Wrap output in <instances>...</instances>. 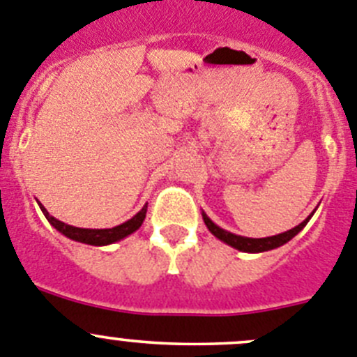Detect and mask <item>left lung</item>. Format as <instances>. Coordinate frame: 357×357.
Segmentation results:
<instances>
[{"mask_svg": "<svg viewBox=\"0 0 357 357\" xmlns=\"http://www.w3.org/2000/svg\"><path fill=\"white\" fill-rule=\"evenodd\" d=\"M315 209L312 211V215L308 216V218H305L299 225H296L294 229H291V231H285L282 232V234H276V236H269V238H245V236H238V234H232V232L225 231V229L218 227V225L213 222L211 218H209L208 215H206L204 211H202V220H204L206 227L209 229V232H211L215 238H218L220 241L227 243L229 246H232V248L239 250V252H248V254H261V252H268V250H275L278 248V246L285 245V243L291 241L292 238H294L296 234H299V232L303 231V227H305L306 224L310 222V218L314 216Z\"/></svg>", "mask_w": 357, "mask_h": 357, "instance_id": "8db88e82", "label": "left lung"}]
</instances>
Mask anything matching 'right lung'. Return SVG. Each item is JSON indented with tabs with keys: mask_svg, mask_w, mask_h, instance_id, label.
I'll return each mask as SVG.
<instances>
[{
	"mask_svg": "<svg viewBox=\"0 0 357 357\" xmlns=\"http://www.w3.org/2000/svg\"><path fill=\"white\" fill-rule=\"evenodd\" d=\"M38 206L40 209H42L43 215H45V218L49 220V224H51L56 231H59L63 236L73 239V241L86 243V245H93V246L112 245V243L121 241V239L126 238V236L133 234V232L137 231V229L142 225V222H144L146 218V211H148V204H144L137 215H133L132 218L126 220L125 224L116 225V227L112 229H81V227H73V225L65 224V222H61V220L49 215L47 209L43 208L40 202Z\"/></svg>",
	"mask_w": 357,
	"mask_h": 357,
	"instance_id": "obj_1",
	"label": "right lung"
}]
</instances>
